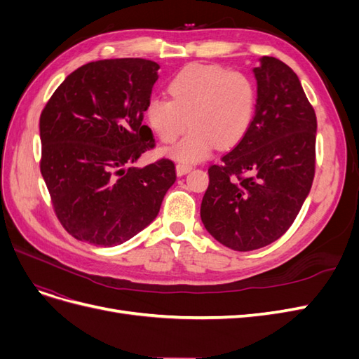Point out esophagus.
<instances>
[{"label":"esophagus","instance_id":"34e87169","mask_svg":"<svg viewBox=\"0 0 359 359\" xmlns=\"http://www.w3.org/2000/svg\"><path fill=\"white\" fill-rule=\"evenodd\" d=\"M175 169H177V175H178V177H182V175H186L187 172L191 170V166L187 165V163H178Z\"/></svg>","mask_w":359,"mask_h":359}]
</instances>
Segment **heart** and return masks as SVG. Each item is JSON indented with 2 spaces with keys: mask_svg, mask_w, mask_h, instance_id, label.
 I'll return each instance as SVG.
<instances>
[{
  "mask_svg": "<svg viewBox=\"0 0 359 359\" xmlns=\"http://www.w3.org/2000/svg\"><path fill=\"white\" fill-rule=\"evenodd\" d=\"M168 97H151L145 119L158 137L173 142L189 126L178 144L163 154L182 163L208 157L214 145L229 148L240 142L252 126L257 88L248 74L212 64H189L168 83Z\"/></svg>",
  "mask_w": 359,
  "mask_h": 359,
  "instance_id": "b5f03b06",
  "label": "heart"
}]
</instances>
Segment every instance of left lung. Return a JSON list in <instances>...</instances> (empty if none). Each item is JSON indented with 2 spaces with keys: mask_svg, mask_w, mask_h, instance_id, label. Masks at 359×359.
Masks as SVG:
<instances>
[{
  "mask_svg": "<svg viewBox=\"0 0 359 359\" xmlns=\"http://www.w3.org/2000/svg\"><path fill=\"white\" fill-rule=\"evenodd\" d=\"M252 126L210 166L201 219L217 241L250 252L277 241L307 199L316 158V114L297 73L274 57L253 69Z\"/></svg>",
  "mask_w": 359,
  "mask_h": 359,
  "instance_id": "obj_1",
  "label": "left lung"
}]
</instances>
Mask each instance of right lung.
<instances>
[{
	"mask_svg": "<svg viewBox=\"0 0 359 359\" xmlns=\"http://www.w3.org/2000/svg\"><path fill=\"white\" fill-rule=\"evenodd\" d=\"M160 66L100 60L70 73L40 116V170L53 210L76 240L119 245L154 222L177 180L169 158L137 169L154 147L144 114Z\"/></svg>",
	"mask_w": 359,
	"mask_h": 359,
	"instance_id": "add662e5",
	"label": "right lung"
}]
</instances>
